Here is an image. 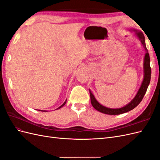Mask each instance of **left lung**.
Here are the masks:
<instances>
[{"label": "left lung", "mask_w": 160, "mask_h": 160, "mask_svg": "<svg viewBox=\"0 0 160 160\" xmlns=\"http://www.w3.org/2000/svg\"><path fill=\"white\" fill-rule=\"evenodd\" d=\"M135 32V35L138 37L139 40L141 41L142 44L146 51V55L144 57V62H143V71H144V77L143 80L142 81V83L141 87L137 93L136 95L133 99V100L129 102L128 105L123 108H118V109H111L106 108L105 106L101 105L98 101L96 100L93 94L92 93L91 90H89L90 93V98H91V103L93 105V107L98 111L100 112L108 114V115H119L124 113L128 112V111L133 109L135 107L139 104V103L142 101L143 97L146 93V91L148 89V85L150 83V79H151V74H152V70L151 67H150V59H149V55L148 53V51L146 46V42H145V37L141 31H138L137 30H133Z\"/></svg>", "instance_id": "left-lung-1"}]
</instances>
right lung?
<instances>
[{
  "instance_id": "1",
  "label": "right lung",
  "mask_w": 160,
  "mask_h": 160,
  "mask_svg": "<svg viewBox=\"0 0 160 160\" xmlns=\"http://www.w3.org/2000/svg\"><path fill=\"white\" fill-rule=\"evenodd\" d=\"M66 102H67V100H66V101H65V102H64V103H62V105H61V106H60V107H59V108H57V109H60V108H62V106H63V105H65V103H66Z\"/></svg>"
}]
</instances>
